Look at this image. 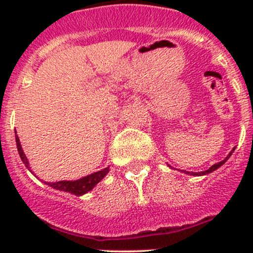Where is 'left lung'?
I'll return each instance as SVG.
<instances>
[{
  "mask_svg": "<svg viewBox=\"0 0 253 253\" xmlns=\"http://www.w3.org/2000/svg\"><path fill=\"white\" fill-rule=\"evenodd\" d=\"M234 149H236V147H234V148L232 149L231 152H229V154H228V156L224 158V160L220 161V162H218V163H215V165H213V166L210 167V169H208L207 171H202V172H186V171H182V169H181V172H184V173H187V175H193V176H204V175H208V173H210V172H213V171H215V169H218L219 167L222 166V165H224V163L227 162L228 158H229L232 156V153H233Z\"/></svg>",
  "mask_w": 253,
  "mask_h": 253,
  "instance_id": "obj_1",
  "label": "left lung"
}]
</instances>
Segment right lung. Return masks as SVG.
I'll return each mask as SVG.
<instances>
[{"instance_id":"1","label":"right lung","mask_w":253,"mask_h":253,"mask_svg":"<svg viewBox=\"0 0 253 253\" xmlns=\"http://www.w3.org/2000/svg\"><path fill=\"white\" fill-rule=\"evenodd\" d=\"M15 133H16V130H15ZM15 137H16V146H17V151H19V154H20V158H21V161L24 162V165L28 167L29 171H31L30 163H29L25 153H24V151H22V147H21V143H20L19 137H17V135H15ZM109 171H110L109 167H106V169H101V171L93 172V173H91V175H87L84 176V177L78 178V180H75V181H57V182H45V181H44V184L49 185V186L53 187V189L55 190H60V191H66V193L73 194V195L81 196V195H84L86 193H88V191H91V190H92L93 187L99 184L100 181H101L107 173H109Z\"/></svg>"}]
</instances>
